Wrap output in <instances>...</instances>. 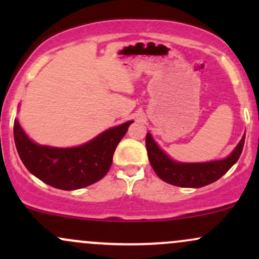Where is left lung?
Returning a JSON list of instances; mask_svg holds the SVG:
<instances>
[{"label":"left lung","mask_w":259,"mask_h":259,"mask_svg":"<svg viewBox=\"0 0 259 259\" xmlns=\"http://www.w3.org/2000/svg\"><path fill=\"white\" fill-rule=\"evenodd\" d=\"M245 135L227 158L206 163H179L170 159L154 142L150 133L146 135L148 159L156 174L165 183L180 187H202L222 178L240 158Z\"/></svg>","instance_id":"left-lung-1"}]
</instances>
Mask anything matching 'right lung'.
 <instances>
[{"label": "right lung", "instance_id": "obj_1", "mask_svg": "<svg viewBox=\"0 0 259 259\" xmlns=\"http://www.w3.org/2000/svg\"><path fill=\"white\" fill-rule=\"evenodd\" d=\"M133 120L111 127L78 147L41 146L26 136L14 120V142L20 159L35 177L56 189L76 190L102 179L112 165L113 154Z\"/></svg>", "mask_w": 259, "mask_h": 259}]
</instances>
